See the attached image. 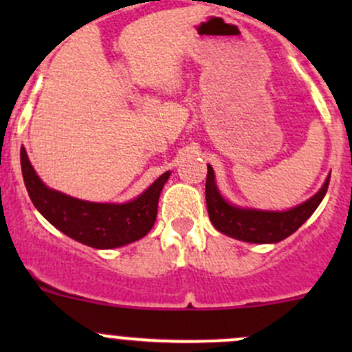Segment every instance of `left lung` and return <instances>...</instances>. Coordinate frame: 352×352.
<instances>
[{"label":"left lung","instance_id":"left-lung-1","mask_svg":"<svg viewBox=\"0 0 352 352\" xmlns=\"http://www.w3.org/2000/svg\"><path fill=\"white\" fill-rule=\"evenodd\" d=\"M330 175L322 189L303 204L287 211H261V209L239 208L223 199L216 187L212 166L208 165L206 177V204L209 219L218 232L248 243H278L293 235L324 199L329 189Z\"/></svg>","mask_w":352,"mask_h":352}]
</instances>
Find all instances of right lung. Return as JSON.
<instances>
[{"instance_id":"add662e5","label":"right lung","mask_w":352,"mask_h":352,"mask_svg":"<svg viewBox=\"0 0 352 352\" xmlns=\"http://www.w3.org/2000/svg\"><path fill=\"white\" fill-rule=\"evenodd\" d=\"M23 182L37 211L69 239L94 248H117L143 239L155 225L158 199L170 172H165L141 196L126 204H102L49 189L20 150Z\"/></svg>"}]
</instances>
